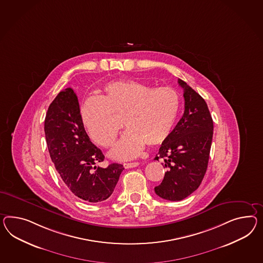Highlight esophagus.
Wrapping results in <instances>:
<instances>
[{
  "label": "esophagus",
  "mask_w": 263,
  "mask_h": 263,
  "mask_svg": "<svg viewBox=\"0 0 263 263\" xmlns=\"http://www.w3.org/2000/svg\"><path fill=\"white\" fill-rule=\"evenodd\" d=\"M138 165H139L138 162H130V163H124V164H123V166H124V168H135V167H137Z\"/></svg>",
  "instance_id": "obj_1"
}]
</instances>
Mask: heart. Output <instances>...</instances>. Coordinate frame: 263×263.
Returning <instances> with one entry per match:
<instances>
[{
    "mask_svg": "<svg viewBox=\"0 0 263 263\" xmlns=\"http://www.w3.org/2000/svg\"><path fill=\"white\" fill-rule=\"evenodd\" d=\"M179 96L168 87L154 88L136 81H115L102 88L98 98L82 106L83 122L91 139L104 148L115 144L124 119L128 128L110 155L120 160L135 157L145 144L166 141L179 111Z\"/></svg>",
    "mask_w": 263,
    "mask_h": 263,
    "instance_id": "obj_1",
    "label": "heart"
}]
</instances>
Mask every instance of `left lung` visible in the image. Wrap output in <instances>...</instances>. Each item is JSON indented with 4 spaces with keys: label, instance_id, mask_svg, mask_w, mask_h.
I'll list each match as a JSON object with an SVG mask.
<instances>
[{
    "label": "left lung",
    "instance_id": "1",
    "mask_svg": "<svg viewBox=\"0 0 263 263\" xmlns=\"http://www.w3.org/2000/svg\"><path fill=\"white\" fill-rule=\"evenodd\" d=\"M183 88L185 110L181 119L166 141L155 160L162 158L167 168L156 195L171 201H179L193 194L206 174L214 134V123L205 100L186 82L178 79Z\"/></svg>",
    "mask_w": 263,
    "mask_h": 263
}]
</instances>
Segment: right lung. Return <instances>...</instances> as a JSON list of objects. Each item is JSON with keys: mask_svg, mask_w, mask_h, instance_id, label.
Listing matches in <instances>:
<instances>
[{"mask_svg": "<svg viewBox=\"0 0 263 263\" xmlns=\"http://www.w3.org/2000/svg\"><path fill=\"white\" fill-rule=\"evenodd\" d=\"M45 135L48 153L66 187L87 202H101L114 193L123 165L101 168L105 156L92 144L82 121L78 98L72 88L55 97L47 109Z\"/></svg>", "mask_w": 263, "mask_h": 263, "instance_id": "add662e5", "label": "right lung"}]
</instances>
